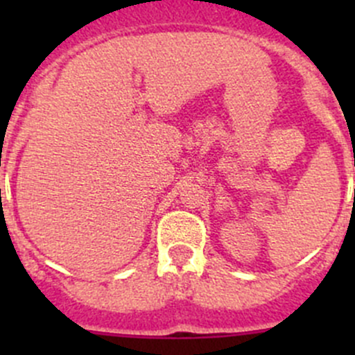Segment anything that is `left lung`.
<instances>
[{
	"instance_id": "left-lung-1",
	"label": "left lung",
	"mask_w": 355,
	"mask_h": 355,
	"mask_svg": "<svg viewBox=\"0 0 355 355\" xmlns=\"http://www.w3.org/2000/svg\"><path fill=\"white\" fill-rule=\"evenodd\" d=\"M354 198H355V196H354Z\"/></svg>"
}]
</instances>
